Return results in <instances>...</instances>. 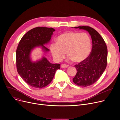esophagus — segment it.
I'll use <instances>...</instances> for the list:
<instances>
[{
	"instance_id": "esophagus-1",
	"label": "esophagus",
	"mask_w": 120,
	"mask_h": 120,
	"mask_svg": "<svg viewBox=\"0 0 120 120\" xmlns=\"http://www.w3.org/2000/svg\"><path fill=\"white\" fill-rule=\"evenodd\" d=\"M68 66L67 65H66V64H63V65H61V68H68Z\"/></svg>"
}]
</instances>
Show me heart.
Returning <instances> with one entry per match:
<instances>
[{
  "label": "heart",
  "mask_w": 120,
  "mask_h": 120,
  "mask_svg": "<svg viewBox=\"0 0 120 120\" xmlns=\"http://www.w3.org/2000/svg\"><path fill=\"white\" fill-rule=\"evenodd\" d=\"M49 48L54 59L57 62L64 58L66 52L68 60L80 63L89 55L91 42L86 33L68 31L59 35L57 37L56 43H52Z\"/></svg>",
  "instance_id": "obj_1"
}]
</instances>
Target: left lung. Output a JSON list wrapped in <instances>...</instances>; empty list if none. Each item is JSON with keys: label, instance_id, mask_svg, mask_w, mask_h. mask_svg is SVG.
<instances>
[{"label": "left lung", "instance_id": "8db88e82", "mask_svg": "<svg viewBox=\"0 0 120 120\" xmlns=\"http://www.w3.org/2000/svg\"><path fill=\"white\" fill-rule=\"evenodd\" d=\"M74 28L85 30L90 34L92 48L90 55L84 61L75 65L77 73L73 78V82L78 86H89L95 83L105 71L108 49L102 37L95 30L89 26L75 27Z\"/></svg>", "mask_w": 120, "mask_h": 120}]
</instances>
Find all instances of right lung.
Listing matches in <instances>:
<instances>
[{
	"mask_svg": "<svg viewBox=\"0 0 120 120\" xmlns=\"http://www.w3.org/2000/svg\"><path fill=\"white\" fill-rule=\"evenodd\" d=\"M55 30L52 28L36 27L30 30L20 40L16 49L17 71L22 79L29 86L41 89L52 80L56 71L60 69L59 64H52L46 57L49 49L48 44ZM37 47H41L45 53L40 60L33 61L31 52Z\"/></svg>",
	"mask_w": 120,
	"mask_h": 120,
	"instance_id": "1",
	"label": "right lung"
}]
</instances>
